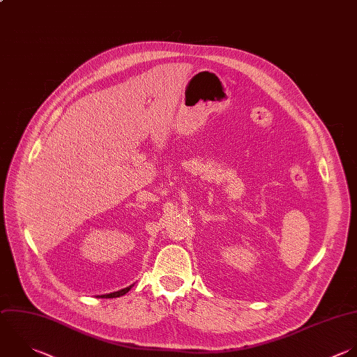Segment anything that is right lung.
Wrapping results in <instances>:
<instances>
[{
    "instance_id": "add662e5",
    "label": "right lung",
    "mask_w": 357,
    "mask_h": 357,
    "mask_svg": "<svg viewBox=\"0 0 357 357\" xmlns=\"http://www.w3.org/2000/svg\"><path fill=\"white\" fill-rule=\"evenodd\" d=\"M134 284H131V286H128V287H124V289H121V290H119V291H113V293H109V294H102V296H99V297H102V298H113V297H120V296H123V294H126L131 287H132Z\"/></svg>"
}]
</instances>
